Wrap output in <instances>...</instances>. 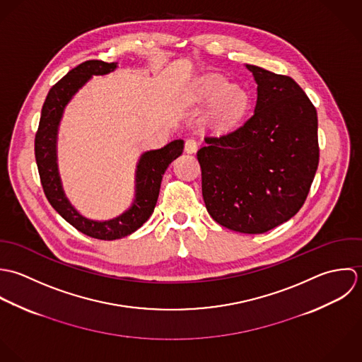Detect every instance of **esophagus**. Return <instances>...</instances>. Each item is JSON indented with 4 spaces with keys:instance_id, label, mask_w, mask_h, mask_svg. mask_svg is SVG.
Masks as SVG:
<instances>
[{
    "instance_id": "34e87169",
    "label": "esophagus",
    "mask_w": 362,
    "mask_h": 362,
    "mask_svg": "<svg viewBox=\"0 0 362 362\" xmlns=\"http://www.w3.org/2000/svg\"><path fill=\"white\" fill-rule=\"evenodd\" d=\"M197 148H199V143H197V140H194V139H189V140H186L185 151H186L187 153H196V152H197Z\"/></svg>"
}]
</instances>
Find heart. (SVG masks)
Listing matches in <instances>:
<instances>
[{
  "label": "heart",
  "mask_w": 362,
  "mask_h": 362,
  "mask_svg": "<svg viewBox=\"0 0 362 362\" xmlns=\"http://www.w3.org/2000/svg\"><path fill=\"white\" fill-rule=\"evenodd\" d=\"M193 100L202 105L211 102L206 120L216 129H226L245 113L247 93L238 85H229L222 75L209 74L197 82Z\"/></svg>",
  "instance_id": "obj_1"
}]
</instances>
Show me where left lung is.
Instances as JSON below:
<instances>
[{"label":"left lung","mask_w":362,"mask_h":362,"mask_svg":"<svg viewBox=\"0 0 362 362\" xmlns=\"http://www.w3.org/2000/svg\"><path fill=\"white\" fill-rule=\"evenodd\" d=\"M257 83L253 116L197 152L203 199L219 225L263 233L303 206L319 165L317 113L287 75L246 64Z\"/></svg>","instance_id":"obj_1"}]
</instances>
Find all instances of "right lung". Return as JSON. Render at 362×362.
<instances>
[{"instance_id":"1","label":"right lung","mask_w":362,"mask_h":362,"mask_svg":"<svg viewBox=\"0 0 362 362\" xmlns=\"http://www.w3.org/2000/svg\"><path fill=\"white\" fill-rule=\"evenodd\" d=\"M117 63L89 60L76 66L63 76L47 93L42 107L39 129L35 137V156L45 194L52 207L79 232L102 239L115 240L132 235L151 217L158 202L160 182L168 166L183 152L185 141L175 140L159 149L141 153L136 169V193L132 206L117 217L96 221L83 217L66 196L59 162L57 136L66 106L74 95L93 76L113 73Z\"/></svg>"}]
</instances>
